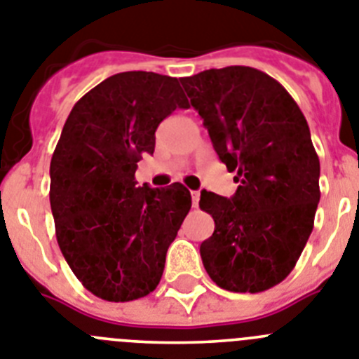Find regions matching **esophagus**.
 Instances as JSON below:
<instances>
[{"label": "esophagus", "instance_id": "1", "mask_svg": "<svg viewBox=\"0 0 359 359\" xmlns=\"http://www.w3.org/2000/svg\"><path fill=\"white\" fill-rule=\"evenodd\" d=\"M191 201H193V208H197L198 201H201V193H198V191H191Z\"/></svg>", "mask_w": 359, "mask_h": 359}]
</instances>
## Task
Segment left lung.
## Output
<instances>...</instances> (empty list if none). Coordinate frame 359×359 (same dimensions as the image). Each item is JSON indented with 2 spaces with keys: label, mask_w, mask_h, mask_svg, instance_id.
Instances as JSON below:
<instances>
[{
  "label": "left lung",
  "mask_w": 359,
  "mask_h": 359,
  "mask_svg": "<svg viewBox=\"0 0 359 359\" xmlns=\"http://www.w3.org/2000/svg\"><path fill=\"white\" fill-rule=\"evenodd\" d=\"M180 83L238 182L231 198L201 193V210L215 220L202 264L226 291H267L294 269L313 231L320 158L309 124L287 90L257 68H211Z\"/></svg>",
  "instance_id": "1"
}]
</instances>
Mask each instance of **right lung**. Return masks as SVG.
Segmentation results:
<instances>
[{
	"label": "right lung",
	"mask_w": 359,
	"mask_h": 359,
	"mask_svg": "<svg viewBox=\"0 0 359 359\" xmlns=\"http://www.w3.org/2000/svg\"><path fill=\"white\" fill-rule=\"evenodd\" d=\"M188 106L177 77L123 72L68 115L50 161V208L65 260L97 298L132 302L161 282L191 195L179 182L137 186L135 170L161 121Z\"/></svg>",
	"instance_id": "obj_1"
}]
</instances>
